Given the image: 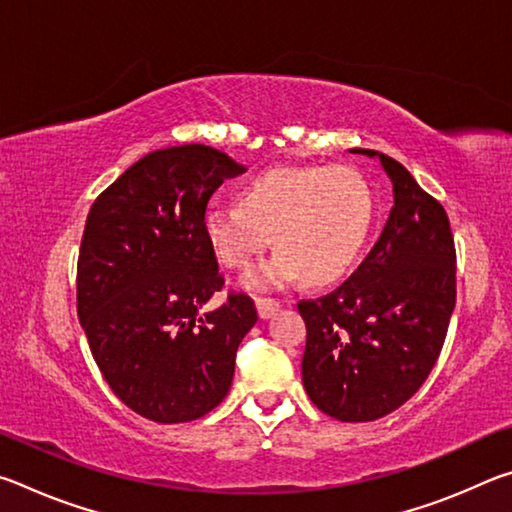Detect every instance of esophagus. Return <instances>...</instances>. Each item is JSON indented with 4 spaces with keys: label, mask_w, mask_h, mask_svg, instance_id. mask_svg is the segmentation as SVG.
<instances>
[{
    "label": "esophagus",
    "mask_w": 512,
    "mask_h": 512,
    "mask_svg": "<svg viewBox=\"0 0 512 512\" xmlns=\"http://www.w3.org/2000/svg\"><path fill=\"white\" fill-rule=\"evenodd\" d=\"M257 311H259V318H271L277 309H280V300L275 298H257Z\"/></svg>",
    "instance_id": "esophagus-1"
}]
</instances>
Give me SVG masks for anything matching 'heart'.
I'll list each match as a JSON object with an SVG mask.
<instances>
[{
	"instance_id": "1",
	"label": "heart",
	"mask_w": 512,
	"mask_h": 512,
	"mask_svg": "<svg viewBox=\"0 0 512 512\" xmlns=\"http://www.w3.org/2000/svg\"><path fill=\"white\" fill-rule=\"evenodd\" d=\"M372 216L375 201L357 169L277 167L241 187L239 207L212 205L205 237L230 271H248L273 239L280 253L248 277L250 287H287L302 277L329 284L357 262Z\"/></svg>"
}]
</instances>
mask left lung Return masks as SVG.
Listing matches in <instances>:
<instances>
[{
  "instance_id": "obj_1",
  "label": "left lung",
  "mask_w": 512,
  "mask_h": 512,
  "mask_svg": "<svg viewBox=\"0 0 512 512\" xmlns=\"http://www.w3.org/2000/svg\"><path fill=\"white\" fill-rule=\"evenodd\" d=\"M379 155L395 205L377 244L339 289L300 300L302 384L329 418L370 422L418 393L456 305V248L445 207L400 162Z\"/></svg>"
}]
</instances>
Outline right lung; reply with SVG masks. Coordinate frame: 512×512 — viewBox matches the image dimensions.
<instances>
[{
	"label": "right lung",
	"mask_w": 512,
	"mask_h": 512,
	"mask_svg": "<svg viewBox=\"0 0 512 512\" xmlns=\"http://www.w3.org/2000/svg\"><path fill=\"white\" fill-rule=\"evenodd\" d=\"M205 144L153 151L92 203L76 264V311L103 379L142 418H203L228 395L255 302L223 289L205 210L223 180L244 173Z\"/></svg>",
	"instance_id": "obj_1"
}]
</instances>
